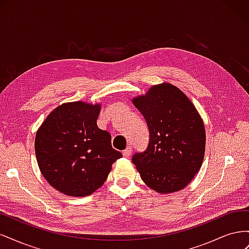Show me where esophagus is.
<instances>
[{"instance_id": "1", "label": "esophagus", "mask_w": 249, "mask_h": 249, "mask_svg": "<svg viewBox=\"0 0 249 249\" xmlns=\"http://www.w3.org/2000/svg\"><path fill=\"white\" fill-rule=\"evenodd\" d=\"M123 155H124V157H130L131 155H132V148L129 146V147H126L124 152H123Z\"/></svg>"}]
</instances>
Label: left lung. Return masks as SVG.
Instances as JSON below:
<instances>
[{
	"label": "left lung",
	"mask_w": 249,
	"mask_h": 249,
	"mask_svg": "<svg viewBox=\"0 0 249 249\" xmlns=\"http://www.w3.org/2000/svg\"><path fill=\"white\" fill-rule=\"evenodd\" d=\"M132 103L149 131L145 152L133 156L143 182L158 193L184 189L201 167L205 124L192 102L170 83L154 85Z\"/></svg>",
	"instance_id": "8db88e82"
}]
</instances>
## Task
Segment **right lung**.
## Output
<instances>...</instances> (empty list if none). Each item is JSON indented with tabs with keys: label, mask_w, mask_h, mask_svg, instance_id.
Instances as JSON below:
<instances>
[{
	"label": "right lung",
	"mask_w": 249,
	"mask_h": 249,
	"mask_svg": "<svg viewBox=\"0 0 249 249\" xmlns=\"http://www.w3.org/2000/svg\"><path fill=\"white\" fill-rule=\"evenodd\" d=\"M101 104L71 102L53 110L37 130L35 155L48 183L69 196L84 197L107 179L122 154L96 124Z\"/></svg>",
	"instance_id": "add662e5"
}]
</instances>
